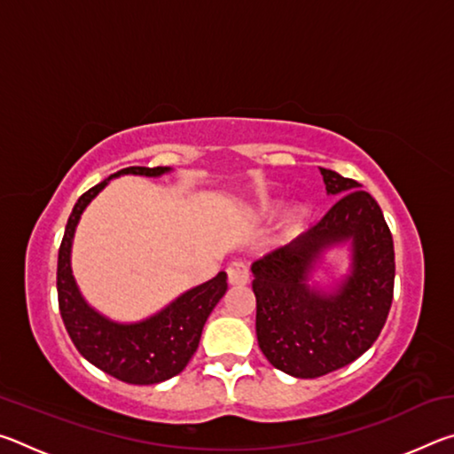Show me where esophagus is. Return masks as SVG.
I'll list each match as a JSON object with an SVG mask.
<instances>
[{
  "label": "esophagus",
  "mask_w": 454,
  "mask_h": 454,
  "mask_svg": "<svg viewBox=\"0 0 454 454\" xmlns=\"http://www.w3.org/2000/svg\"><path fill=\"white\" fill-rule=\"evenodd\" d=\"M226 272H228V282L232 284V286H244V284H248L250 280V270L244 262H232L228 266Z\"/></svg>",
  "instance_id": "1"
}]
</instances>
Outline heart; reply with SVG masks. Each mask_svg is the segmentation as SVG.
<instances>
[{
  "mask_svg": "<svg viewBox=\"0 0 454 454\" xmlns=\"http://www.w3.org/2000/svg\"><path fill=\"white\" fill-rule=\"evenodd\" d=\"M274 212H276V204L264 202V204L258 208V216L268 218V216H272ZM302 220H304V208H302L301 204H292V206H288L286 210L282 212V216H280V230H282L284 234H292L298 226L302 224Z\"/></svg>",
  "mask_w": 454,
  "mask_h": 454,
  "instance_id": "obj_1",
  "label": "heart"
}]
</instances>
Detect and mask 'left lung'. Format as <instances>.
<instances>
[{
  "mask_svg": "<svg viewBox=\"0 0 454 454\" xmlns=\"http://www.w3.org/2000/svg\"><path fill=\"white\" fill-rule=\"evenodd\" d=\"M336 204L317 226L252 264L258 347L274 368L317 379L372 347L395 288L393 234L380 206L360 184L320 168ZM349 246V272L313 280L330 249Z\"/></svg>",
  "mask_w": 454,
  "mask_h": 454,
  "instance_id": "1",
  "label": "left lung"
}]
</instances>
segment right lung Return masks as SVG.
<instances>
[{
	"instance_id": "1",
	"label": "right lung",
	"mask_w": 454,
	"mask_h": 454,
	"mask_svg": "<svg viewBox=\"0 0 454 454\" xmlns=\"http://www.w3.org/2000/svg\"><path fill=\"white\" fill-rule=\"evenodd\" d=\"M170 172V166H132L90 188L80 196L67 218L58 254V302L67 334L88 363L129 384H158L186 368L198 348L206 320L226 294L228 276L226 272H218L212 280L182 292L152 317L136 322H118L107 318L83 298L72 272L74 234L83 210L112 178L128 174L160 178Z\"/></svg>"
}]
</instances>
